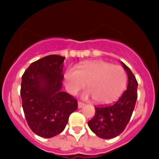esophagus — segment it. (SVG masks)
Segmentation results:
<instances>
[{"instance_id":"34e87169","label":"esophagus","mask_w":159,"mask_h":159,"mask_svg":"<svg viewBox=\"0 0 159 159\" xmlns=\"http://www.w3.org/2000/svg\"><path fill=\"white\" fill-rule=\"evenodd\" d=\"M84 105H85V104H84V102H80V101H79V102H78V107H79V108H82L84 106Z\"/></svg>"}]
</instances>
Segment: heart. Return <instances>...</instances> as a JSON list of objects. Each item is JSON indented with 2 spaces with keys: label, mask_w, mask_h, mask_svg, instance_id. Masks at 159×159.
Returning a JSON list of instances; mask_svg holds the SVG:
<instances>
[{
  "label": "heart",
  "mask_w": 159,
  "mask_h": 159,
  "mask_svg": "<svg viewBox=\"0 0 159 159\" xmlns=\"http://www.w3.org/2000/svg\"><path fill=\"white\" fill-rule=\"evenodd\" d=\"M127 77L123 67L102 60L82 63L75 67H69L64 73L67 92L75 95L88 82V90L84 98L93 97L95 102L106 104L118 99L127 85Z\"/></svg>",
  "instance_id": "1"
}]
</instances>
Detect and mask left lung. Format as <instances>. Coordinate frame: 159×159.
I'll return each mask as SVG.
<instances>
[{
  "instance_id": "obj_1",
  "label": "left lung",
  "mask_w": 159,
  "mask_h": 159,
  "mask_svg": "<svg viewBox=\"0 0 159 159\" xmlns=\"http://www.w3.org/2000/svg\"><path fill=\"white\" fill-rule=\"evenodd\" d=\"M121 64L128 76L127 90L116 102L95 107V116L88 123L92 132L104 139H113L124 130L130 121L137 100L138 82L135 76L126 64L123 62Z\"/></svg>"
}]
</instances>
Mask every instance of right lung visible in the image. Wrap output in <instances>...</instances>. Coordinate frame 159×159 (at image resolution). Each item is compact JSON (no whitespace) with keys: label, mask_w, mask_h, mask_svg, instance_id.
I'll list each match as a JSON object with an SVG mask.
<instances>
[{"label":"right lung","mask_w":159,"mask_h":159,"mask_svg":"<svg viewBox=\"0 0 159 159\" xmlns=\"http://www.w3.org/2000/svg\"><path fill=\"white\" fill-rule=\"evenodd\" d=\"M65 57L50 55L32 63L22 75V107L31 130L52 138L65 128L68 118L78 107L77 100L61 91Z\"/></svg>","instance_id":"add662e5"}]
</instances>
